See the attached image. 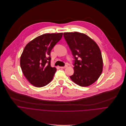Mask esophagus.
I'll use <instances>...</instances> for the list:
<instances>
[{
  "instance_id": "1",
  "label": "esophagus",
  "mask_w": 126,
  "mask_h": 126,
  "mask_svg": "<svg viewBox=\"0 0 126 126\" xmlns=\"http://www.w3.org/2000/svg\"><path fill=\"white\" fill-rule=\"evenodd\" d=\"M67 67V65H64V66H61V67H60L61 68H66V67Z\"/></svg>"
}]
</instances>
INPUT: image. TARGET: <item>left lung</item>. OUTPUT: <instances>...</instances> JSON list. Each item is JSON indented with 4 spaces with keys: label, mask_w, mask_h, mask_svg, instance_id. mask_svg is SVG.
<instances>
[{
    "label": "left lung",
    "mask_w": 126,
    "mask_h": 126,
    "mask_svg": "<svg viewBox=\"0 0 126 126\" xmlns=\"http://www.w3.org/2000/svg\"><path fill=\"white\" fill-rule=\"evenodd\" d=\"M63 36L74 59V73L70 78L80 86L90 85L102 72L103 60L99 47L83 33L67 32L63 33Z\"/></svg>",
    "instance_id": "1"
}]
</instances>
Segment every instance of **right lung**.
Here are the masks:
<instances>
[{
    "instance_id": "1",
    "label": "right lung",
    "mask_w": 126,
    "mask_h": 126,
    "mask_svg": "<svg viewBox=\"0 0 126 126\" xmlns=\"http://www.w3.org/2000/svg\"><path fill=\"white\" fill-rule=\"evenodd\" d=\"M63 34L42 35L25 47L20 58V66L25 78L34 86L43 87L53 79L57 69L51 66L50 54Z\"/></svg>"
}]
</instances>
